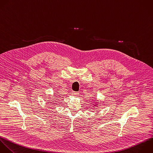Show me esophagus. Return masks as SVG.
Returning <instances> with one entry per match:
<instances>
[{
    "mask_svg": "<svg viewBox=\"0 0 153 153\" xmlns=\"http://www.w3.org/2000/svg\"><path fill=\"white\" fill-rule=\"evenodd\" d=\"M72 95H74V96H78V94H79V93L77 92V91H72Z\"/></svg>",
    "mask_w": 153,
    "mask_h": 153,
    "instance_id": "34e87169",
    "label": "esophagus"
}]
</instances>
